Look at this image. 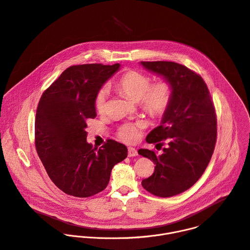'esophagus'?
I'll list each match as a JSON object with an SVG mask.
<instances>
[{
  "instance_id": "obj_1",
  "label": "esophagus",
  "mask_w": 250,
  "mask_h": 250,
  "mask_svg": "<svg viewBox=\"0 0 250 250\" xmlns=\"http://www.w3.org/2000/svg\"><path fill=\"white\" fill-rule=\"evenodd\" d=\"M127 151H128V156L129 157H134V156L137 155V150L133 147H128Z\"/></svg>"
}]
</instances>
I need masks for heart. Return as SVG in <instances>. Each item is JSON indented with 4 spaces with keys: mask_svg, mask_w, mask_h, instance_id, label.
I'll list each match as a JSON object with an SVG mask.
<instances>
[{
    "mask_svg": "<svg viewBox=\"0 0 250 250\" xmlns=\"http://www.w3.org/2000/svg\"><path fill=\"white\" fill-rule=\"evenodd\" d=\"M118 89L129 99L138 102L139 107L151 116H162L172 103L173 87L171 83L160 80L152 83V78L144 73L128 71L117 83ZM108 98L107 88H102L96 95L95 107L99 113H104ZM145 124L142 121L127 123L119 128V137L127 143L137 141Z\"/></svg>",
    "mask_w": 250,
    "mask_h": 250,
    "instance_id": "obj_1",
    "label": "heart"
}]
</instances>
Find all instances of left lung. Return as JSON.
<instances>
[{
	"instance_id": "obj_1",
	"label": "left lung",
	"mask_w": 250,
	"mask_h": 250,
	"mask_svg": "<svg viewBox=\"0 0 250 250\" xmlns=\"http://www.w3.org/2000/svg\"><path fill=\"white\" fill-rule=\"evenodd\" d=\"M149 71L171 83L173 99L161 125L146 137L148 143L167 148L158 155L139 149V155L156 165L142 187L160 197H171L190 188L203 175L211 160L217 139V117L203 78L174 62H140Z\"/></svg>"
}]
</instances>
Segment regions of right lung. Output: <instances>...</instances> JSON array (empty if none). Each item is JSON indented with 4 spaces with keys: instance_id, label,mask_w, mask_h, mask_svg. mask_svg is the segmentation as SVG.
<instances>
[{
    "instance_id": "1",
    "label": "right lung",
    "mask_w": 250,
    "mask_h": 250,
    "mask_svg": "<svg viewBox=\"0 0 250 250\" xmlns=\"http://www.w3.org/2000/svg\"><path fill=\"white\" fill-rule=\"evenodd\" d=\"M120 63L71 65L42 94L35 118V146L51 181L62 191L89 197L104 190L114 166L127 156L112 139L99 149L87 143L86 120L96 117L95 98Z\"/></svg>"
}]
</instances>
